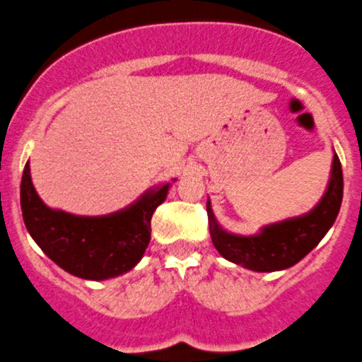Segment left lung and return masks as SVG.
Segmentation results:
<instances>
[{"label": "left lung", "instance_id": "obj_1", "mask_svg": "<svg viewBox=\"0 0 362 362\" xmlns=\"http://www.w3.org/2000/svg\"><path fill=\"white\" fill-rule=\"evenodd\" d=\"M341 202H343V169H341L339 157L334 153L327 191L314 209L301 216H292L263 226L259 233L243 236L223 229L214 216L211 200H207L211 240L223 258L242 265L243 269L254 272L285 270L301 262L323 240L339 214Z\"/></svg>", "mask_w": 362, "mask_h": 362}]
</instances>
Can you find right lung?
<instances>
[{
  "mask_svg": "<svg viewBox=\"0 0 362 362\" xmlns=\"http://www.w3.org/2000/svg\"><path fill=\"white\" fill-rule=\"evenodd\" d=\"M169 187L171 184L148 189L139 200L115 213L79 216L52 209L39 198L27 162L21 178L23 220L52 262L71 276L103 281L126 274L141 262L151 240V216Z\"/></svg>",
  "mask_w": 362,
  "mask_h": 362,
  "instance_id": "1",
  "label": "right lung"
}]
</instances>
